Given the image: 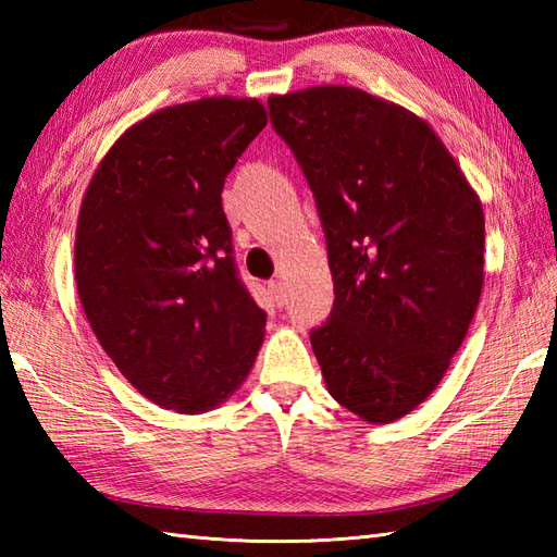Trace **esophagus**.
I'll return each mask as SVG.
<instances>
[{"instance_id":"34e87169","label":"esophagus","mask_w":557,"mask_h":557,"mask_svg":"<svg viewBox=\"0 0 557 557\" xmlns=\"http://www.w3.org/2000/svg\"><path fill=\"white\" fill-rule=\"evenodd\" d=\"M268 294L272 297V304H275L277 309H282V306H285L287 294H285V287H282V282H277V280L268 282Z\"/></svg>"}]
</instances>
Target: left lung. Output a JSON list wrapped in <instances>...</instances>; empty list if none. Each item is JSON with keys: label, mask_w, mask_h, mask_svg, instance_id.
Segmentation results:
<instances>
[{"label": "left lung", "mask_w": 557, "mask_h": 557, "mask_svg": "<svg viewBox=\"0 0 557 557\" xmlns=\"http://www.w3.org/2000/svg\"><path fill=\"white\" fill-rule=\"evenodd\" d=\"M309 182L335 301L311 330L325 385L363 421L417 409L445 375L483 287V210L417 114L359 88L268 100Z\"/></svg>", "instance_id": "obj_1"}]
</instances>
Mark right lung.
I'll return each instance as SVG.
<instances>
[{
    "label": "right lung",
    "mask_w": 557,
    "mask_h": 557,
    "mask_svg": "<svg viewBox=\"0 0 557 557\" xmlns=\"http://www.w3.org/2000/svg\"><path fill=\"white\" fill-rule=\"evenodd\" d=\"M265 124L251 98L164 108L124 132L83 196V311L126 381L164 409L218 407L263 342L268 315L236 272L222 188Z\"/></svg>",
    "instance_id": "1"
}]
</instances>
